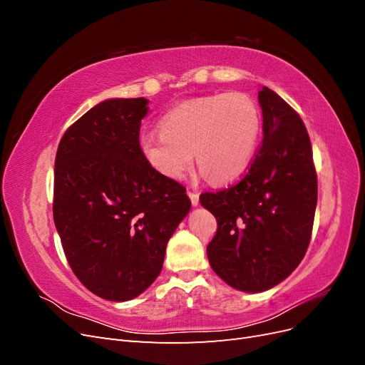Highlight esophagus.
<instances>
[{"label": "esophagus", "instance_id": "1", "mask_svg": "<svg viewBox=\"0 0 365 365\" xmlns=\"http://www.w3.org/2000/svg\"><path fill=\"white\" fill-rule=\"evenodd\" d=\"M187 195H189V197H190V202H192V205H197V204H200V195H197L196 192H189V193H187Z\"/></svg>", "mask_w": 365, "mask_h": 365}]
</instances>
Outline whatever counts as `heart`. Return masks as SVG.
Returning <instances> with one entry per match:
<instances>
[{
    "mask_svg": "<svg viewBox=\"0 0 365 365\" xmlns=\"http://www.w3.org/2000/svg\"><path fill=\"white\" fill-rule=\"evenodd\" d=\"M262 132L257 103L247 94H216L187 101L165 114L160 130H146L140 149L150 168L180 181L197 165L215 182L233 181L256 155Z\"/></svg>",
    "mask_w": 365,
    "mask_h": 365,
    "instance_id": "b5f03b06",
    "label": "heart"
}]
</instances>
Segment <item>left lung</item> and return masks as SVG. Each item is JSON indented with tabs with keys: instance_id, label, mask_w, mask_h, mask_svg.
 <instances>
[{
	"instance_id": "left-lung-1",
	"label": "left lung",
	"mask_w": 365,
	"mask_h": 365,
	"mask_svg": "<svg viewBox=\"0 0 365 365\" xmlns=\"http://www.w3.org/2000/svg\"><path fill=\"white\" fill-rule=\"evenodd\" d=\"M263 140L247 175L200 202L217 220L207 247L213 271L231 288L263 292L300 264L312 235L317 172L303 120L269 88L259 91Z\"/></svg>"
}]
</instances>
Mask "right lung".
I'll use <instances>...</instances> for the list:
<instances>
[{"label": "right lung", "mask_w": 365, "mask_h": 365, "mask_svg": "<svg viewBox=\"0 0 365 365\" xmlns=\"http://www.w3.org/2000/svg\"><path fill=\"white\" fill-rule=\"evenodd\" d=\"M148 98H109L65 132L54 161L53 219L76 277L128 302L160 275L168 242L190 212L184 185L153 170L140 149Z\"/></svg>", "instance_id": "add662e5"}]
</instances>
